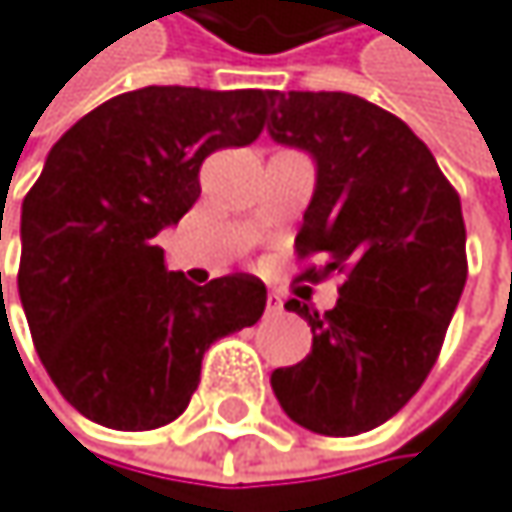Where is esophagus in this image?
Instances as JSON below:
<instances>
[{"mask_svg": "<svg viewBox=\"0 0 512 512\" xmlns=\"http://www.w3.org/2000/svg\"><path fill=\"white\" fill-rule=\"evenodd\" d=\"M280 311H284V299H280L277 293H271L268 296V314H280Z\"/></svg>", "mask_w": 512, "mask_h": 512, "instance_id": "34e87169", "label": "esophagus"}]
</instances>
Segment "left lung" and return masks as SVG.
<instances>
[{"instance_id":"obj_1","label":"left lung","mask_w":512,"mask_h":512,"mask_svg":"<svg viewBox=\"0 0 512 512\" xmlns=\"http://www.w3.org/2000/svg\"><path fill=\"white\" fill-rule=\"evenodd\" d=\"M268 134L317 161L296 235L305 280L345 274L332 311L299 299L311 354L271 372L284 412L326 437H357L397 415L443 351L467 280L461 198L409 124L342 91L271 94Z\"/></svg>"}]
</instances>
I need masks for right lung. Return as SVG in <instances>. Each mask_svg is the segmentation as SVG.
Masks as SVG:
<instances>
[{"mask_svg":"<svg viewBox=\"0 0 512 512\" xmlns=\"http://www.w3.org/2000/svg\"><path fill=\"white\" fill-rule=\"evenodd\" d=\"M274 91L152 85L85 118L48 152L23 198L17 290L57 391L112 430L180 418L204 351L265 311V284L225 274L195 287L167 271L158 232L201 195L210 152L253 143Z\"/></svg>","mask_w":512,"mask_h":512,"instance_id":"obj_1","label":"right lung"}]
</instances>
